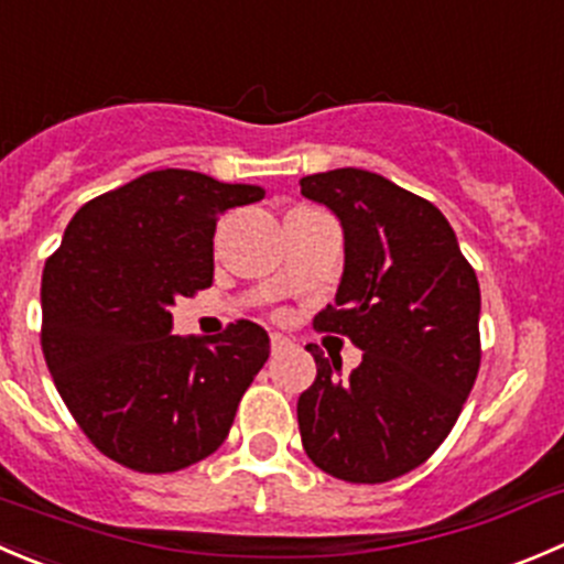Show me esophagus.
Instances as JSON below:
<instances>
[{"label":"esophagus","mask_w":564,"mask_h":564,"mask_svg":"<svg viewBox=\"0 0 564 564\" xmlns=\"http://www.w3.org/2000/svg\"><path fill=\"white\" fill-rule=\"evenodd\" d=\"M270 347H272V355L283 352V349L289 347V338L281 336V333H272V336H270Z\"/></svg>","instance_id":"esophagus-1"}]
</instances>
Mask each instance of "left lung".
<instances>
[{
    "label": "left lung",
    "mask_w": 564,
    "mask_h": 564,
    "mask_svg": "<svg viewBox=\"0 0 564 564\" xmlns=\"http://www.w3.org/2000/svg\"><path fill=\"white\" fill-rule=\"evenodd\" d=\"M344 228V275L316 330L364 349L358 369L311 347L297 399L305 455L330 477L377 485L413 471L455 427L479 371V281L430 200L358 167L300 178Z\"/></svg>",
    "instance_id": "1"
}]
</instances>
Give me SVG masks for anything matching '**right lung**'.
Here are the masks:
<instances>
[{
    "label": "right lung",
    "mask_w": 564,
    "mask_h": 564,
    "mask_svg": "<svg viewBox=\"0 0 564 564\" xmlns=\"http://www.w3.org/2000/svg\"><path fill=\"white\" fill-rule=\"evenodd\" d=\"M256 184L154 171L87 200L43 267L41 347L65 408L101 455L171 474L220 449L270 358L261 325L173 336L171 305L212 286L217 217Z\"/></svg>",
    "instance_id": "1"
}]
</instances>
